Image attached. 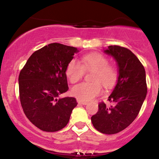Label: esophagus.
I'll return each instance as SVG.
<instances>
[{"instance_id": "esophagus-1", "label": "esophagus", "mask_w": 159, "mask_h": 159, "mask_svg": "<svg viewBox=\"0 0 159 159\" xmlns=\"http://www.w3.org/2000/svg\"><path fill=\"white\" fill-rule=\"evenodd\" d=\"M77 102L78 104H81V105H87V102H84V101H81V100L80 99H77Z\"/></svg>"}]
</instances>
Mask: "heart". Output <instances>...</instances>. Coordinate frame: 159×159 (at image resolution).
I'll return each mask as SVG.
<instances>
[{
    "label": "heart",
    "mask_w": 159,
    "mask_h": 159,
    "mask_svg": "<svg viewBox=\"0 0 159 159\" xmlns=\"http://www.w3.org/2000/svg\"><path fill=\"white\" fill-rule=\"evenodd\" d=\"M106 57L98 53L87 54L82 58V63L76 59H72L66 68V75L72 83L81 80L85 74V70L93 72L92 81L88 83L83 82L75 85L72 89V93L78 99L90 101L101 93L102 88L101 84L105 87L114 85L116 80V69L108 65Z\"/></svg>",
    "instance_id": "obj_1"
}]
</instances>
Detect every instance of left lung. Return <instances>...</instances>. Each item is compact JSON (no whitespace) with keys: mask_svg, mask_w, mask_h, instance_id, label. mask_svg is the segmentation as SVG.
Wrapping results in <instances>:
<instances>
[{"mask_svg":"<svg viewBox=\"0 0 159 159\" xmlns=\"http://www.w3.org/2000/svg\"><path fill=\"white\" fill-rule=\"evenodd\" d=\"M103 52L116 61L118 78L108 96L112 105L100 103L91 122L98 132L113 134L125 129L138 116L147 93L146 72L138 58L128 48L110 45Z\"/></svg>","mask_w":159,"mask_h":159,"instance_id":"1","label":"left lung"}]
</instances>
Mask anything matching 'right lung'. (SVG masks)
Segmentation results:
<instances>
[{"label": "right lung", "instance_id": "right-lung-1", "mask_svg": "<svg viewBox=\"0 0 159 159\" xmlns=\"http://www.w3.org/2000/svg\"><path fill=\"white\" fill-rule=\"evenodd\" d=\"M79 51L51 43L33 53L20 72L19 96L23 111L35 126L57 132L69 123L78 103L74 97L60 98L69 90L67 66Z\"/></svg>", "mask_w": 159, "mask_h": 159}]
</instances>
